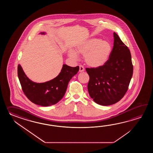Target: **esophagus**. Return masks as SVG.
I'll return each mask as SVG.
<instances>
[{"label":"esophagus","instance_id":"1","mask_svg":"<svg viewBox=\"0 0 153 153\" xmlns=\"http://www.w3.org/2000/svg\"><path fill=\"white\" fill-rule=\"evenodd\" d=\"M85 71L84 67L82 65H79V72H82Z\"/></svg>","mask_w":153,"mask_h":153}]
</instances>
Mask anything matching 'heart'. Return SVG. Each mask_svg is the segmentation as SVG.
Wrapping results in <instances>:
<instances>
[{
	"instance_id": "obj_1",
	"label": "heart",
	"mask_w": 153,
	"mask_h": 153,
	"mask_svg": "<svg viewBox=\"0 0 153 153\" xmlns=\"http://www.w3.org/2000/svg\"><path fill=\"white\" fill-rule=\"evenodd\" d=\"M76 53L74 50L69 51V57L77 59L78 53L84 56L85 61L88 65L97 68L107 62L111 51V44L98 38H91L79 44Z\"/></svg>"
}]
</instances>
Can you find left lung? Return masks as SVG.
<instances>
[{
	"label": "left lung",
	"instance_id": "8db88e82",
	"mask_svg": "<svg viewBox=\"0 0 153 153\" xmlns=\"http://www.w3.org/2000/svg\"><path fill=\"white\" fill-rule=\"evenodd\" d=\"M114 46L104 65L86 68L90 77L88 91L98 104L109 105L123 97L128 90L133 74L130 50L114 32Z\"/></svg>",
	"mask_w": 153,
	"mask_h": 153
}]
</instances>
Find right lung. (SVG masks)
I'll use <instances>...</instances> for the list:
<instances>
[{
	"mask_svg": "<svg viewBox=\"0 0 153 153\" xmlns=\"http://www.w3.org/2000/svg\"><path fill=\"white\" fill-rule=\"evenodd\" d=\"M45 35V32L40 33ZM79 67H71L63 65L59 75L50 81L38 83L27 76L20 65H18L17 73L20 84L27 97L34 104L43 107L55 104L65 94L69 82L77 74Z\"/></svg>",
	"mask_w": 153,
	"mask_h": 153,
	"instance_id": "right-lung-1",
	"label": "right lung"
}]
</instances>
